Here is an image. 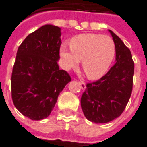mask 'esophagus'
Masks as SVG:
<instances>
[{
  "instance_id": "esophagus-1",
  "label": "esophagus",
  "mask_w": 147,
  "mask_h": 147,
  "mask_svg": "<svg viewBox=\"0 0 147 147\" xmlns=\"http://www.w3.org/2000/svg\"><path fill=\"white\" fill-rule=\"evenodd\" d=\"M79 84H80V88L82 90H85L86 89V83L83 82V81H79Z\"/></svg>"
}]
</instances>
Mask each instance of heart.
<instances>
[{
  "mask_svg": "<svg viewBox=\"0 0 147 147\" xmlns=\"http://www.w3.org/2000/svg\"><path fill=\"white\" fill-rule=\"evenodd\" d=\"M65 69L78 66L82 60V67L86 76L97 80L103 76L116 56V45L110 37L83 34L71 39L70 47L62 45L60 49Z\"/></svg>",
  "mask_w": 147,
  "mask_h": 147,
  "instance_id": "b5f03b06",
  "label": "heart"
}]
</instances>
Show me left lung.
Wrapping results in <instances>:
<instances>
[{
  "instance_id": "1",
  "label": "left lung",
  "mask_w": 147,
  "mask_h": 147,
  "mask_svg": "<svg viewBox=\"0 0 147 147\" xmlns=\"http://www.w3.org/2000/svg\"><path fill=\"white\" fill-rule=\"evenodd\" d=\"M116 45V63L100 80L87 83L81 98L84 116L96 123H108L119 117L131 94L134 62L130 49L109 30Z\"/></svg>"
}]
</instances>
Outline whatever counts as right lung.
I'll return each mask as SVG.
<instances>
[{"label":"right lung","instance_id":"right-lung-1","mask_svg":"<svg viewBox=\"0 0 147 147\" xmlns=\"http://www.w3.org/2000/svg\"><path fill=\"white\" fill-rule=\"evenodd\" d=\"M61 28L46 24L30 34L19 46L12 73L11 98L25 117L41 120L49 116L58 95L70 82L60 70Z\"/></svg>","mask_w":147,"mask_h":147}]
</instances>
